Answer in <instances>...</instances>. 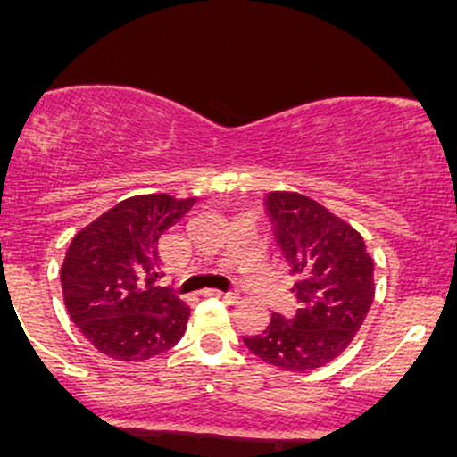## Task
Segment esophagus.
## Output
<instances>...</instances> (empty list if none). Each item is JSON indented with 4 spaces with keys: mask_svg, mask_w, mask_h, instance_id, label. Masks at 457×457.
Returning a JSON list of instances; mask_svg holds the SVG:
<instances>
[{
    "mask_svg": "<svg viewBox=\"0 0 457 457\" xmlns=\"http://www.w3.org/2000/svg\"><path fill=\"white\" fill-rule=\"evenodd\" d=\"M204 295L220 297V300L228 302V304H233V302L237 300V293H235V291H218V288H209V291H204Z\"/></svg>",
    "mask_w": 457,
    "mask_h": 457,
    "instance_id": "obj_1",
    "label": "esophagus"
}]
</instances>
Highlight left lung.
<instances>
[{"mask_svg": "<svg viewBox=\"0 0 457 457\" xmlns=\"http://www.w3.org/2000/svg\"><path fill=\"white\" fill-rule=\"evenodd\" d=\"M275 242L295 275L297 311L273 313L253 355L284 371H313L336 360L362 327L376 295L373 260L362 235L311 197L273 191L264 200Z\"/></svg>", "mask_w": 457, "mask_h": 457, "instance_id": "left-lung-1", "label": "left lung"}]
</instances>
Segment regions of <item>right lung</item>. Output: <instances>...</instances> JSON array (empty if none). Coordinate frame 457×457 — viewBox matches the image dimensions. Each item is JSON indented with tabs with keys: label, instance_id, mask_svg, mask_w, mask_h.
Wrapping results in <instances>:
<instances>
[{
	"label": "right lung",
	"instance_id": "add662e5",
	"mask_svg": "<svg viewBox=\"0 0 457 457\" xmlns=\"http://www.w3.org/2000/svg\"><path fill=\"white\" fill-rule=\"evenodd\" d=\"M195 197L166 193L120 202L75 235L62 264V293L81 336L108 358L142 362L187 331L191 309L160 287L157 242Z\"/></svg>",
	"mask_w": 457,
	"mask_h": 457
}]
</instances>
